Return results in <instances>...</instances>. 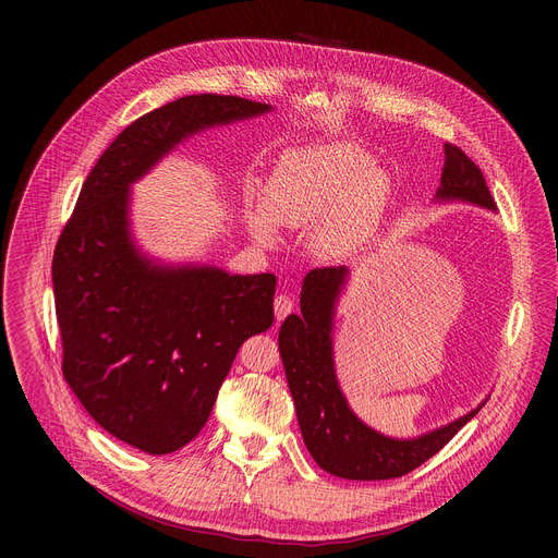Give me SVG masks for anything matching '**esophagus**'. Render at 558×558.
I'll return each mask as SVG.
<instances>
[{"mask_svg": "<svg viewBox=\"0 0 558 558\" xmlns=\"http://www.w3.org/2000/svg\"><path fill=\"white\" fill-rule=\"evenodd\" d=\"M274 311H276V320H284V317L293 311V300L289 295H278L274 300Z\"/></svg>", "mask_w": 558, "mask_h": 558, "instance_id": "obj_1", "label": "esophagus"}]
</instances>
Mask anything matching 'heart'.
<instances>
[{
  "instance_id": "obj_1",
  "label": "heart",
  "mask_w": 558,
  "mask_h": 558,
  "mask_svg": "<svg viewBox=\"0 0 558 558\" xmlns=\"http://www.w3.org/2000/svg\"><path fill=\"white\" fill-rule=\"evenodd\" d=\"M388 196V179L375 158L351 141H331L289 151L267 183V198L250 203L247 222L263 243L313 225V250L340 258L373 231Z\"/></svg>"
}]
</instances>
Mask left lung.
Wrapping results in <instances>:
<instances>
[{
  "label": "left lung",
  "instance_id": "8db88e82",
  "mask_svg": "<svg viewBox=\"0 0 558 558\" xmlns=\"http://www.w3.org/2000/svg\"><path fill=\"white\" fill-rule=\"evenodd\" d=\"M439 201H468L497 209L482 170L446 143ZM347 267H323L306 274L300 315L291 313L280 327L278 344L306 450L323 470L355 482H381L409 474L437 454L482 407L420 435L392 439L360 422L347 404L333 366V311L347 282Z\"/></svg>",
  "mask_w": 558,
  "mask_h": 558
}]
</instances>
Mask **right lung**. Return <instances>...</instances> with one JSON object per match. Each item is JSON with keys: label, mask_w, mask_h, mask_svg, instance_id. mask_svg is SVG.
Segmentation results:
<instances>
[{"label": "right lung", "mask_w": 558, "mask_h": 558, "mask_svg": "<svg viewBox=\"0 0 558 558\" xmlns=\"http://www.w3.org/2000/svg\"><path fill=\"white\" fill-rule=\"evenodd\" d=\"M271 106L190 95L132 121L101 154L54 247L61 371L117 439L168 454L205 426L241 344L274 323L276 276L163 267L130 235V185L183 138Z\"/></svg>", "instance_id": "obj_1"}]
</instances>
